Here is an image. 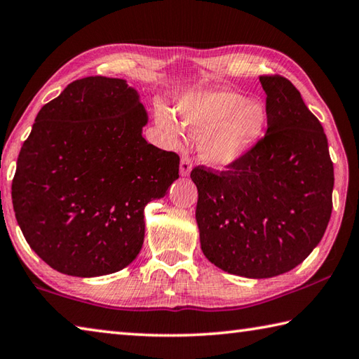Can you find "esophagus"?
I'll return each instance as SVG.
<instances>
[{"instance_id": "34e87169", "label": "esophagus", "mask_w": 359, "mask_h": 359, "mask_svg": "<svg viewBox=\"0 0 359 359\" xmlns=\"http://www.w3.org/2000/svg\"><path fill=\"white\" fill-rule=\"evenodd\" d=\"M191 168H193L191 158L188 157V155H182V160H180V174H182V175H188V174L191 172Z\"/></svg>"}]
</instances>
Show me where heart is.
<instances>
[{"label": "heart", "instance_id": "1", "mask_svg": "<svg viewBox=\"0 0 359 359\" xmlns=\"http://www.w3.org/2000/svg\"><path fill=\"white\" fill-rule=\"evenodd\" d=\"M182 127L191 133H205L204 158L217 166L236 163L257 144L266 126V113L257 102L229 90H205L188 95L177 105ZM158 126L169 138L179 136V126L166 109L157 111Z\"/></svg>", "mask_w": 359, "mask_h": 359}]
</instances>
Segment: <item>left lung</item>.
Masks as SVG:
<instances>
[{
	"label": "left lung",
	"mask_w": 359,
	"mask_h": 359,
	"mask_svg": "<svg viewBox=\"0 0 359 359\" xmlns=\"http://www.w3.org/2000/svg\"><path fill=\"white\" fill-rule=\"evenodd\" d=\"M266 133L224 171L198 165L201 248L218 269L271 278L320 242L333 210L334 169L322 123L281 75H260Z\"/></svg>",
	"instance_id": "obj_1"
}]
</instances>
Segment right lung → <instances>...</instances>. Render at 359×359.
I'll return each mask as SVG.
<instances>
[{
  "label": "right lung",
  "mask_w": 359,
  "mask_h": 359,
  "mask_svg": "<svg viewBox=\"0 0 359 359\" xmlns=\"http://www.w3.org/2000/svg\"><path fill=\"white\" fill-rule=\"evenodd\" d=\"M147 122L126 80L86 76L39 111L12 180L26 242L64 275L93 278L133 262L144 207L179 177V155L142 138Z\"/></svg>",
  "instance_id": "1"
}]
</instances>
